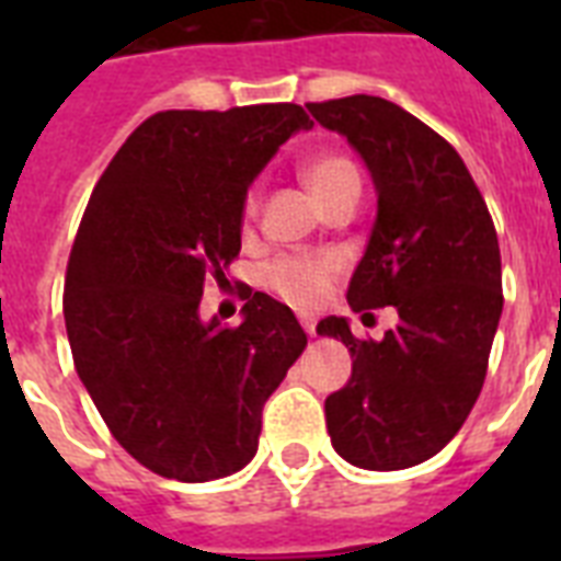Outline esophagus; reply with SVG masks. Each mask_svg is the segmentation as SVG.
Listing matches in <instances>:
<instances>
[{"label": "esophagus", "mask_w": 561, "mask_h": 561, "mask_svg": "<svg viewBox=\"0 0 561 561\" xmlns=\"http://www.w3.org/2000/svg\"><path fill=\"white\" fill-rule=\"evenodd\" d=\"M299 325L306 329L308 334H314L317 332V323H314V317H308V314H299Z\"/></svg>", "instance_id": "34e87169"}]
</instances>
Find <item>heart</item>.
I'll use <instances>...</instances> for the list:
<instances>
[{
    "instance_id": "heart-1",
    "label": "heart",
    "mask_w": 561,
    "mask_h": 561,
    "mask_svg": "<svg viewBox=\"0 0 561 561\" xmlns=\"http://www.w3.org/2000/svg\"><path fill=\"white\" fill-rule=\"evenodd\" d=\"M302 178H306L311 194L323 206L341 192H346V188L360 186L355 162L341 157V153H314L302 165ZM255 206H259V186L253 183L244 194V215H253ZM337 276H341V259L317 253L279 255L264 267V285L276 297L297 308L320 306Z\"/></svg>"
}]
</instances>
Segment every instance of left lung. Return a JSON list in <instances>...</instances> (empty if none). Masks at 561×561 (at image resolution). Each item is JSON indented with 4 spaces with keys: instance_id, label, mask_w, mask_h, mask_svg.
Here are the masks:
<instances>
[{
    "instance_id": "1",
    "label": "left lung",
    "mask_w": 561,
    "mask_h": 561,
    "mask_svg": "<svg viewBox=\"0 0 561 561\" xmlns=\"http://www.w3.org/2000/svg\"><path fill=\"white\" fill-rule=\"evenodd\" d=\"M306 107L358 148L378 188L350 306L399 311L381 341L355 337L343 317L320 320L317 332L352 352L325 425L352 466L410 469L451 443L483 390L504 308L495 224L460 153L399 104L350 95Z\"/></svg>"
}]
</instances>
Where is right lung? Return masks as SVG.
Masks as SVG:
<instances>
[{
	"instance_id": "add662e5",
	"label": "right lung",
	"mask_w": 561,
	"mask_h": 561,
	"mask_svg": "<svg viewBox=\"0 0 561 561\" xmlns=\"http://www.w3.org/2000/svg\"><path fill=\"white\" fill-rule=\"evenodd\" d=\"M311 118L299 104L162 110L110 160L66 264L75 369L104 425L169 480L253 460L262 408L306 350L288 306L247 290L244 323H203L206 282L229 285L253 178Z\"/></svg>"
}]
</instances>
